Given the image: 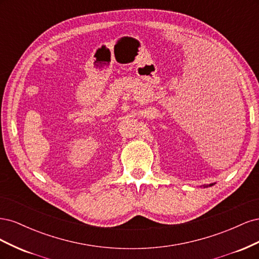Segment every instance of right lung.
Here are the masks:
<instances>
[{
    "label": "right lung",
    "instance_id": "right-lung-1",
    "mask_svg": "<svg viewBox=\"0 0 259 259\" xmlns=\"http://www.w3.org/2000/svg\"><path fill=\"white\" fill-rule=\"evenodd\" d=\"M213 185H214V184H209L208 186H204V188H206V187H211V186H213Z\"/></svg>",
    "mask_w": 259,
    "mask_h": 259
}]
</instances>
